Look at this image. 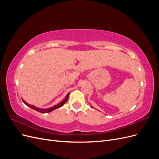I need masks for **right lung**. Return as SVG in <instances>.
<instances>
[{"mask_svg": "<svg viewBox=\"0 0 159 159\" xmlns=\"http://www.w3.org/2000/svg\"><path fill=\"white\" fill-rule=\"evenodd\" d=\"M69 95H70V93H69L68 95H67L66 98L63 101H62L61 102H60V103L57 104L56 105H54V107L48 108V109H40V108L36 107L35 106H34V105H30V104L27 103H26V102H25V101H24L23 99H22V101H23V102L25 103L27 105V106H28L29 107H30V108H32V109H34V110L40 112V113H49V112L52 111L54 110V109H57V108H59V107H61V106H63V105L67 102V101H68V98H69Z\"/></svg>", "mask_w": 159, "mask_h": 159, "instance_id": "add662e5", "label": "right lung"}]
</instances>
